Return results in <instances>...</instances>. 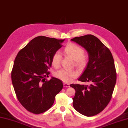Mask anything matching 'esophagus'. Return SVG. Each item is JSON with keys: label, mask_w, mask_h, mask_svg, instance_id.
<instances>
[{"label": "esophagus", "mask_w": 128, "mask_h": 128, "mask_svg": "<svg viewBox=\"0 0 128 128\" xmlns=\"http://www.w3.org/2000/svg\"><path fill=\"white\" fill-rule=\"evenodd\" d=\"M63 86L64 87H70V85L69 84H66V83H64Z\"/></svg>", "instance_id": "obj_1"}]
</instances>
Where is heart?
I'll return each mask as SVG.
<instances>
[{
  "label": "heart",
  "instance_id": "obj_1",
  "mask_svg": "<svg viewBox=\"0 0 128 128\" xmlns=\"http://www.w3.org/2000/svg\"><path fill=\"white\" fill-rule=\"evenodd\" d=\"M66 54L75 60V65L78 68H83L87 63V57L84 53V50L81 46L74 43H69L64 48ZM61 54L59 51H56L52 57V63L54 67L59 66L61 61ZM56 76L62 82H70L77 76V73L74 70H61L57 71Z\"/></svg>",
  "mask_w": 128,
  "mask_h": 128
}]
</instances>
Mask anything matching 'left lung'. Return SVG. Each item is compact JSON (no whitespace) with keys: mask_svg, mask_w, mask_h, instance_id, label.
Wrapping results in <instances>:
<instances>
[{"mask_svg":"<svg viewBox=\"0 0 128 128\" xmlns=\"http://www.w3.org/2000/svg\"><path fill=\"white\" fill-rule=\"evenodd\" d=\"M71 41L86 50L89 61L78 80L90 85L70 84L76 90L73 106L81 114L93 116L105 109L112 98L116 82V72L112 53L92 35L75 37Z\"/></svg>","mask_w":128,"mask_h":128,"instance_id":"left-lung-1","label":"left lung"}]
</instances>
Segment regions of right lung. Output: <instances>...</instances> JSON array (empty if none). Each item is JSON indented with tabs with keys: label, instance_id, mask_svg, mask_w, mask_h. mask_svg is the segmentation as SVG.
<instances>
[{
	"label": "right lung",
	"instance_id": "obj_1",
	"mask_svg": "<svg viewBox=\"0 0 128 128\" xmlns=\"http://www.w3.org/2000/svg\"><path fill=\"white\" fill-rule=\"evenodd\" d=\"M63 40L43 36L31 40L18 52L11 72L12 82L18 100L28 111L40 114L53 105L62 89L59 79L46 81L52 57L62 47Z\"/></svg>",
	"mask_w": 128,
	"mask_h": 128
}]
</instances>
